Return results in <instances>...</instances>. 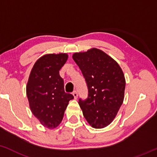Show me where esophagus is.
<instances>
[{
  "mask_svg": "<svg viewBox=\"0 0 157 157\" xmlns=\"http://www.w3.org/2000/svg\"><path fill=\"white\" fill-rule=\"evenodd\" d=\"M72 94H73V96H74V98H75V99H77V97H78V94H77V91H74L73 93H72Z\"/></svg>",
  "mask_w": 157,
  "mask_h": 157,
  "instance_id": "1",
  "label": "esophagus"
}]
</instances>
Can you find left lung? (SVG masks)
I'll return each instance as SVG.
<instances>
[{"label":"left lung","mask_w":157,"mask_h":157,"mask_svg":"<svg viewBox=\"0 0 157 157\" xmlns=\"http://www.w3.org/2000/svg\"><path fill=\"white\" fill-rule=\"evenodd\" d=\"M72 58L86 79L88 99H79L82 114L95 129L110 124L124 99L126 80L118 63L102 50L91 48Z\"/></svg>","instance_id":"1"}]
</instances>
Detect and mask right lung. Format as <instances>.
Segmentation results:
<instances>
[{
    "instance_id": "1",
    "label": "right lung",
    "mask_w": 157,
    "mask_h": 157,
    "mask_svg": "<svg viewBox=\"0 0 157 157\" xmlns=\"http://www.w3.org/2000/svg\"><path fill=\"white\" fill-rule=\"evenodd\" d=\"M68 59L67 53L46 54L32 68L26 86L30 109L39 122L48 129L60 124L73 95L64 91L59 71Z\"/></svg>"
}]
</instances>
